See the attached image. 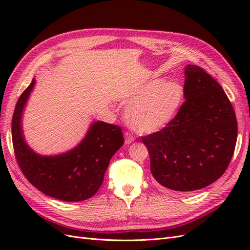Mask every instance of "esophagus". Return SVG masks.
<instances>
[{"mask_svg":"<svg viewBox=\"0 0 250 250\" xmlns=\"http://www.w3.org/2000/svg\"><path fill=\"white\" fill-rule=\"evenodd\" d=\"M124 138H125V144H126V145H130L132 142H134V138L132 137L130 133H128V132H126L124 134Z\"/></svg>","mask_w":250,"mask_h":250,"instance_id":"34e87169","label":"esophagus"}]
</instances>
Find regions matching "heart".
I'll list each match as a JSON object with an SVG mask.
<instances>
[{
  "mask_svg": "<svg viewBox=\"0 0 250 250\" xmlns=\"http://www.w3.org/2000/svg\"><path fill=\"white\" fill-rule=\"evenodd\" d=\"M184 98V87L175 80H149L124 97L131 104L125 111L127 125L140 133H154L167 126Z\"/></svg>",
  "mask_w": 250,
  "mask_h": 250,
  "instance_id": "obj_1",
  "label": "heart"
}]
</instances>
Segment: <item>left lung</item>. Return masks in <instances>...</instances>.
Wrapping results in <instances>:
<instances>
[{"label":"left lung","mask_w":250,"mask_h":250,"mask_svg":"<svg viewBox=\"0 0 250 250\" xmlns=\"http://www.w3.org/2000/svg\"><path fill=\"white\" fill-rule=\"evenodd\" d=\"M186 102L161 131L143 138L150 171L161 188L176 194L200 190L228 169L238 124L221 85L201 67L185 69Z\"/></svg>","instance_id":"1"}]
</instances>
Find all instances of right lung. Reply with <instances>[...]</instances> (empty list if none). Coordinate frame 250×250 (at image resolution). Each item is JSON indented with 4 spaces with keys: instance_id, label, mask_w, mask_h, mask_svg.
Returning <instances> with one entry per match:
<instances>
[{
    "instance_id": "add662e5",
    "label": "right lung",
    "mask_w": 250,
    "mask_h": 250,
    "mask_svg": "<svg viewBox=\"0 0 250 250\" xmlns=\"http://www.w3.org/2000/svg\"><path fill=\"white\" fill-rule=\"evenodd\" d=\"M35 83L33 78L21 95L12 118V143L20 168L37 190L50 197L67 202L88 199L99 190L110 158L124 144L121 128L96 121L78 145L65 152H35L22 130V115Z\"/></svg>"
}]
</instances>
